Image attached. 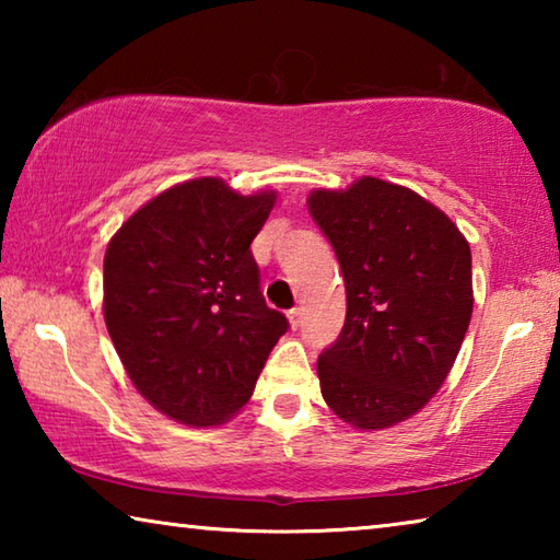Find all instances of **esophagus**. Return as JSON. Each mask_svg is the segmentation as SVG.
Returning <instances> with one entry per match:
<instances>
[{
    "instance_id": "esophagus-1",
    "label": "esophagus",
    "mask_w": 560,
    "mask_h": 560,
    "mask_svg": "<svg viewBox=\"0 0 560 560\" xmlns=\"http://www.w3.org/2000/svg\"><path fill=\"white\" fill-rule=\"evenodd\" d=\"M301 316H303V314H301V308H299V306H296V308H291V311H289V320H291V328H299V326H301Z\"/></svg>"
}]
</instances>
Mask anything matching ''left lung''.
I'll return each mask as SVG.
<instances>
[{
    "mask_svg": "<svg viewBox=\"0 0 560 560\" xmlns=\"http://www.w3.org/2000/svg\"><path fill=\"white\" fill-rule=\"evenodd\" d=\"M308 212L346 281V324L318 358L320 395L358 430H385L440 390L471 318V252L412 189L363 177L314 189Z\"/></svg>",
    "mask_w": 560,
    "mask_h": 560,
    "instance_id": "1",
    "label": "left lung"
}]
</instances>
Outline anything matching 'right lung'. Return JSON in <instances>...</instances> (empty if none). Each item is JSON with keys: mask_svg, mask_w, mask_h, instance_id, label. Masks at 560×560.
<instances>
[{"mask_svg": "<svg viewBox=\"0 0 560 560\" xmlns=\"http://www.w3.org/2000/svg\"><path fill=\"white\" fill-rule=\"evenodd\" d=\"M277 192L236 195L220 177L140 207L103 261V316L132 385L189 428L222 424L254 393L289 320L261 296L252 242Z\"/></svg>", "mask_w": 560, "mask_h": 560, "instance_id": "add662e5", "label": "right lung"}]
</instances>
